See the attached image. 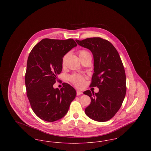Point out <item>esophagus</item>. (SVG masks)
<instances>
[{
  "mask_svg": "<svg viewBox=\"0 0 151 151\" xmlns=\"http://www.w3.org/2000/svg\"><path fill=\"white\" fill-rule=\"evenodd\" d=\"M83 94V92H82L81 91H78L76 92V94H77V96H79V95H80V94Z\"/></svg>",
  "mask_w": 151,
  "mask_h": 151,
  "instance_id": "34e87169",
  "label": "esophagus"
}]
</instances>
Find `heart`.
I'll list each match as a JSON object with an SVG mask.
<instances>
[{"mask_svg":"<svg viewBox=\"0 0 151 151\" xmlns=\"http://www.w3.org/2000/svg\"><path fill=\"white\" fill-rule=\"evenodd\" d=\"M89 54H90L89 52H88L87 51L85 50H81L79 51V55L80 58L84 57L86 55H89ZM67 57H68V54H65L62 58V64L63 66H65V65ZM70 79L75 86L78 87H82L84 84V79L82 76L78 75H73L70 76Z\"/></svg>","mask_w":151,"mask_h":151,"instance_id":"1","label":"heart"}]
</instances>
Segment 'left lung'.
<instances>
[{
	"label": "left lung",
	"instance_id": "1",
	"mask_svg": "<svg viewBox=\"0 0 151 151\" xmlns=\"http://www.w3.org/2000/svg\"><path fill=\"white\" fill-rule=\"evenodd\" d=\"M76 41L93 54L94 72L90 86L99 89L95 93L89 90L84 92L91 99L86 114L96 121H108L119 110L126 96V78L122 60L114 46L106 40L93 37Z\"/></svg>",
	"mask_w": 151,
	"mask_h": 151
}]
</instances>
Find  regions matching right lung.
I'll use <instances>...</instances> for the list:
<instances>
[{"instance_id":"right-lung-1","label":"right lung","mask_w":151,"mask_h":151,"mask_svg":"<svg viewBox=\"0 0 151 151\" xmlns=\"http://www.w3.org/2000/svg\"><path fill=\"white\" fill-rule=\"evenodd\" d=\"M76 46L71 38H45L29 54L25 77L27 97L33 111L43 121L62 118L76 96L75 89L67 83H63L60 89L53 88L62 70V58Z\"/></svg>"}]
</instances>
